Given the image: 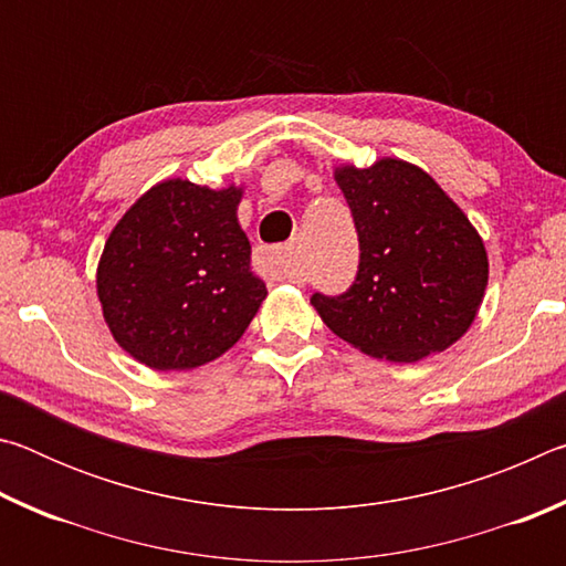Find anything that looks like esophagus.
Returning <instances> with one entry per match:
<instances>
[{
    "mask_svg": "<svg viewBox=\"0 0 566 566\" xmlns=\"http://www.w3.org/2000/svg\"><path fill=\"white\" fill-rule=\"evenodd\" d=\"M256 264H260V270L266 276H272V280H300L296 270L290 264V260H286L284 247L262 249V252L256 254Z\"/></svg>",
    "mask_w": 566,
    "mask_h": 566,
    "instance_id": "esophagus-1",
    "label": "esophagus"
}]
</instances>
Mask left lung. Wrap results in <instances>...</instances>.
Listing matches in <instances>:
<instances>
[{
	"label": "left lung",
	"mask_w": 566,
	"mask_h": 566,
	"mask_svg": "<svg viewBox=\"0 0 566 566\" xmlns=\"http://www.w3.org/2000/svg\"><path fill=\"white\" fill-rule=\"evenodd\" d=\"M359 234L342 296L314 294L322 322L369 357L419 361L472 327L490 280L484 239L424 169L397 157L334 167Z\"/></svg>",
	"instance_id": "obj_1"
}]
</instances>
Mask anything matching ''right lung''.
<instances>
[{"label":"right lung","instance_id":"1","mask_svg":"<svg viewBox=\"0 0 566 566\" xmlns=\"http://www.w3.org/2000/svg\"><path fill=\"white\" fill-rule=\"evenodd\" d=\"M244 185L149 187L104 242L97 296L114 342L155 371H187L242 339L266 300L237 219Z\"/></svg>","mask_w":566,"mask_h":566}]
</instances>
